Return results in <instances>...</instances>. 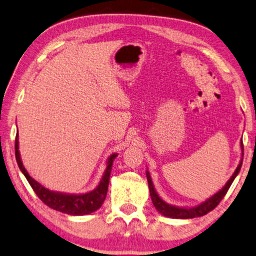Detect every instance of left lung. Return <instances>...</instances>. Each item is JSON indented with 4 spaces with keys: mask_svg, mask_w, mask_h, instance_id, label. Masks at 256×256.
<instances>
[{
    "mask_svg": "<svg viewBox=\"0 0 256 256\" xmlns=\"http://www.w3.org/2000/svg\"><path fill=\"white\" fill-rule=\"evenodd\" d=\"M241 147H242V152H244L242 142H241ZM242 156H244V153H242ZM241 164H242V160L240 161L239 166H238V168L236 169L234 174L232 175V178L228 180V182L226 183L225 186L220 190V192H217L216 195H214L212 197H210V198L205 200L204 203L200 204L198 206L190 208H176V206H172V205L164 203V202L160 198L159 195H158V194L156 192V190H154V186H153L152 180H150V172H146L147 181H148V188H150V198H152V202H153L154 206H156V210L159 211L161 214L166 216V217L178 218V219H189V218L200 217V216L206 214L208 212L214 210V208L217 206L219 203H220V200L224 198V196L226 195V192H228V189H230V186H231L232 182L234 181V178H236V176L238 175V172H240Z\"/></svg>",
    "mask_w": 256,
    "mask_h": 256,
    "instance_id": "1",
    "label": "left lung"
}]
</instances>
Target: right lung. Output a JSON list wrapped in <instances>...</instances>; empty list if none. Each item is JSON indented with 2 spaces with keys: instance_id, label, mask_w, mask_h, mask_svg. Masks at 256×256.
Returning <instances> with one entry per match:
<instances>
[{
  "instance_id": "obj_1",
  "label": "right lung",
  "mask_w": 256,
  "mask_h": 256,
  "mask_svg": "<svg viewBox=\"0 0 256 256\" xmlns=\"http://www.w3.org/2000/svg\"><path fill=\"white\" fill-rule=\"evenodd\" d=\"M17 136H18V134H16L15 140V154L17 164H18V167L22 172H23L25 178H26L28 182L30 183L31 188L34 189L36 195L42 200V203L46 204L51 208H54L56 211L62 212V214L73 216H84L98 210L106 197L111 167H112L114 159L117 156V154H112V156L109 158V160H108V167L106 169V172H104L103 178L100 180V186H97L95 190H92V192L84 194V195H66V194L50 192L48 189H46L42 186L39 184L37 181H34V180L28 174L26 169L24 168V166L20 161L18 152V138H17Z\"/></svg>"
}]
</instances>
